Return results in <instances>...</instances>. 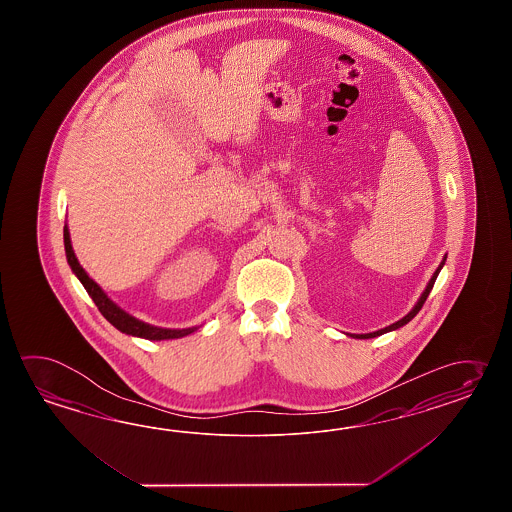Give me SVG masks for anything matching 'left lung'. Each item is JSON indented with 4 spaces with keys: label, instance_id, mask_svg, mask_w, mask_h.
<instances>
[{
    "label": "left lung",
    "instance_id": "obj_1",
    "mask_svg": "<svg viewBox=\"0 0 512 512\" xmlns=\"http://www.w3.org/2000/svg\"><path fill=\"white\" fill-rule=\"evenodd\" d=\"M446 256L443 258V261L439 263V267L435 269L434 274H432V278H430V282L426 283L425 291H423V294L419 296V300H417V304L412 307V311L408 313V315L403 316L401 320H397V322H393V324H390V326L382 327V329H379V331H373V333H362V335H355V333H346L348 337L351 338H373V337H381V335H384V333H390V331H395V329H399V327L406 326L412 318H414L419 311H421V307H423V304L426 302V298H428V294H430V291H432V287H434L435 278H437V274L441 272V269H443V265H445Z\"/></svg>",
    "mask_w": 512,
    "mask_h": 512
}]
</instances>
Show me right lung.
Segmentation results:
<instances>
[{"label": "right lung", "mask_w": 512, "mask_h": 512, "mask_svg": "<svg viewBox=\"0 0 512 512\" xmlns=\"http://www.w3.org/2000/svg\"><path fill=\"white\" fill-rule=\"evenodd\" d=\"M64 247H66L67 263H69L71 271L75 272V276L84 285L87 294L93 298L98 311L104 315L111 326L117 327L120 333H126L131 337L146 338V340H170V338H183L197 331V326L186 327V329L152 326V324H146L139 318L131 316L130 313H126L122 307H119L109 298L108 294L104 293V289L93 278H89V274L84 271V267L78 263L73 245H71V236H69L67 225L64 227Z\"/></svg>", "instance_id": "obj_1"}]
</instances>
